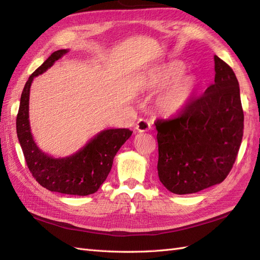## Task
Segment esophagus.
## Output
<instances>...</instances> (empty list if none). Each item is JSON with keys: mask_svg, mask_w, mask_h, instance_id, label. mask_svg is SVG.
<instances>
[{"mask_svg": "<svg viewBox=\"0 0 260 260\" xmlns=\"http://www.w3.org/2000/svg\"><path fill=\"white\" fill-rule=\"evenodd\" d=\"M135 128L139 132H141V133H142V132H147L148 129L151 128V124L147 119L141 118V119L137 120V123L135 124Z\"/></svg>", "mask_w": 260, "mask_h": 260, "instance_id": "34e87169", "label": "esophagus"}]
</instances>
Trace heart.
<instances>
[{"instance_id":"b5f03b06","label":"heart","mask_w":260,"mask_h":260,"mask_svg":"<svg viewBox=\"0 0 260 260\" xmlns=\"http://www.w3.org/2000/svg\"><path fill=\"white\" fill-rule=\"evenodd\" d=\"M184 64L180 61H173L161 67L154 68L148 74L147 82L152 88L167 87L158 93L155 105L159 112L173 114L179 112L189 103L196 90L197 82L194 77L182 76L184 73Z\"/></svg>"}]
</instances>
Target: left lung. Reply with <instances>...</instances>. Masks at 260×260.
Returning <instances> with one entry per match:
<instances>
[{
  "label": "left lung",
  "mask_w": 260,
  "mask_h": 260,
  "mask_svg": "<svg viewBox=\"0 0 260 260\" xmlns=\"http://www.w3.org/2000/svg\"><path fill=\"white\" fill-rule=\"evenodd\" d=\"M214 84L173 117L156 119L159 181L175 194L221 183L233 169L244 135L237 77L214 56Z\"/></svg>",
  "instance_id": "obj_1"
}]
</instances>
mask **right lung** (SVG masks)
Listing matches in <instances>:
<instances>
[{
	"label": "right lung",
	"instance_id": "obj_1",
	"mask_svg": "<svg viewBox=\"0 0 260 260\" xmlns=\"http://www.w3.org/2000/svg\"><path fill=\"white\" fill-rule=\"evenodd\" d=\"M68 50L54 51L30 77L21 95L16 116V133L27 168L39 184L49 191L71 196L95 193L108 176L121 145L133 132L127 128L106 129L96 135L74 155L53 158L40 151L33 141L29 123L30 87L35 77L50 68Z\"/></svg>",
	"mask_w": 260,
	"mask_h": 260
}]
</instances>
